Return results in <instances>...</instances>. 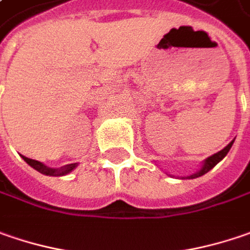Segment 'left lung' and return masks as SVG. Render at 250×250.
Segmentation results:
<instances>
[{
	"label": "left lung",
	"instance_id": "left-lung-1",
	"mask_svg": "<svg viewBox=\"0 0 250 250\" xmlns=\"http://www.w3.org/2000/svg\"><path fill=\"white\" fill-rule=\"evenodd\" d=\"M232 144H233V141H232L231 144L227 145L222 150H219L218 153H215V155H212V156L207 157L206 162H204V165H203V167L200 168L197 173H194V174H191V176H188V179H195V177H200V176H203V174H206L207 171H209L211 168L214 167L217 163H219L224 157L227 156V153L229 152V149H231Z\"/></svg>",
	"mask_w": 250,
	"mask_h": 250
}]
</instances>
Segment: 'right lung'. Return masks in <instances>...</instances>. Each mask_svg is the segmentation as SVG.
<instances>
[{"instance_id":"add662e5","label":"right lung","mask_w":250,"mask_h":250,"mask_svg":"<svg viewBox=\"0 0 250 250\" xmlns=\"http://www.w3.org/2000/svg\"><path fill=\"white\" fill-rule=\"evenodd\" d=\"M22 159H23L31 167H33L35 170H38V171H41L42 174H46V176H64V174L70 173L73 168H76V166H77V163H71V165H67V166H63L62 168H52L44 166L43 163H41V162H38V160L29 159V157L22 156Z\"/></svg>"}]
</instances>
